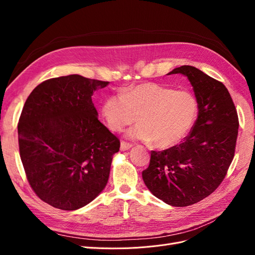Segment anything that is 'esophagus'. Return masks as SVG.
<instances>
[{
    "label": "esophagus",
    "instance_id": "1",
    "mask_svg": "<svg viewBox=\"0 0 255 255\" xmlns=\"http://www.w3.org/2000/svg\"><path fill=\"white\" fill-rule=\"evenodd\" d=\"M130 148H132V144L128 143V142H126V141H121V143H120V150L121 151H128Z\"/></svg>",
    "mask_w": 255,
    "mask_h": 255
}]
</instances>
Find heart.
Masks as SVG:
<instances>
[{
    "mask_svg": "<svg viewBox=\"0 0 255 255\" xmlns=\"http://www.w3.org/2000/svg\"><path fill=\"white\" fill-rule=\"evenodd\" d=\"M198 110L196 98L188 91L141 83L122 89L121 95L107 97L101 114L107 127L116 132L140 121L128 130V137L153 141L156 148L167 149L180 143L190 133Z\"/></svg>",
    "mask_w": 255,
    "mask_h": 255,
    "instance_id": "obj_1",
    "label": "heart"
}]
</instances>
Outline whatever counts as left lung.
I'll return each instance as SVG.
<instances>
[{"label":"left lung","mask_w":255,"mask_h":255,"mask_svg":"<svg viewBox=\"0 0 255 255\" xmlns=\"http://www.w3.org/2000/svg\"><path fill=\"white\" fill-rule=\"evenodd\" d=\"M186 76L198 102V118L189 135L164 151H152L142 171L145 186L172 206H188L210 196L225 179L232 163L238 116L227 87L192 66L170 74Z\"/></svg>","instance_id":"8db88e82"}]
</instances>
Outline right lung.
I'll list each match as a JSON object with an SVG mask.
<instances>
[{"instance_id":"obj_1","label":"right lung","mask_w":255,"mask_h":255,"mask_svg":"<svg viewBox=\"0 0 255 255\" xmlns=\"http://www.w3.org/2000/svg\"><path fill=\"white\" fill-rule=\"evenodd\" d=\"M110 82L70 74L30 92L18 125L20 157L42 201L75 211L95 200L109 181L120 141L98 119L91 96Z\"/></svg>"}]
</instances>
